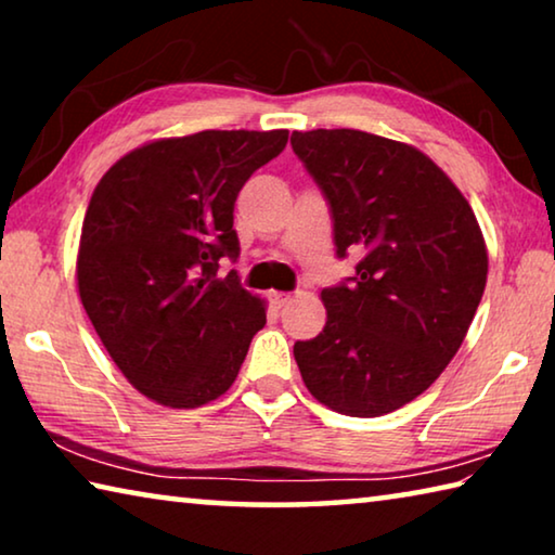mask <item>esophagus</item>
Listing matches in <instances>:
<instances>
[{
    "label": "esophagus",
    "mask_w": 555,
    "mask_h": 555,
    "mask_svg": "<svg viewBox=\"0 0 555 555\" xmlns=\"http://www.w3.org/2000/svg\"><path fill=\"white\" fill-rule=\"evenodd\" d=\"M269 300L271 304H274L276 308H281V306H286L288 300H291V294H281V291H271L269 294Z\"/></svg>",
    "instance_id": "34e87169"
}]
</instances>
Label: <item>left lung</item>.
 Segmentation results:
<instances>
[{
  "mask_svg": "<svg viewBox=\"0 0 555 555\" xmlns=\"http://www.w3.org/2000/svg\"><path fill=\"white\" fill-rule=\"evenodd\" d=\"M333 215L354 276L323 288L327 321L294 357L308 391L372 418L424 393L463 345L487 284V247L465 195L409 144L360 129L291 134Z\"/></svg>",
  "mask_w": 555,
  "mask_h": 555,
  "instance_id": "8db88e82",
  "label": "left lung"
}]
</instances>
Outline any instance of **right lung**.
<instances>
[{
	"instance_id": "right-lung-1",
	"label": "right lung",
	"mask_w": 555,
	"mask_h": 555,
	"mask_svg": "<svg viewBox=\"0 0 555 555\" xmlns=\"http://www.w3.org/2000/svg\"><path fill=\"white\" fill-rule=\"evenodd\" d=\"M286 129H208L139 146L100 178L82 220L78 291L134 389L171 409L232 387L267 323L264 300L220 259L240 257L234 201Z\"/></svg>"
}]
</instances>
